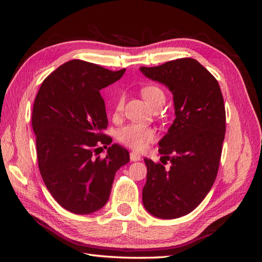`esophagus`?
Segmentation results:
<instances>
[{"mask_svg":"<svg viewBox=\"0 0 262 262\" xmlns=\"http://www.w3.org/2000/svg\"><path fill=\"white\" fill-rule=\"evenodd\" d=\"M129 158H130V161H133V162H136V161L141 160V155L136 153V152H130Z\"/></svg>","mask_w":262,"mask_h":262,"instance_id":"esophagus-1","label":"esophagus"}]
</instances>
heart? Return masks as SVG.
<instances>
[{"instance_id":"b5f03b06","label":"heart","mask_w":262,"mask_h":262,"mask_svg":"<svg viewBox=\"0 0 262 262\" xmlns=\"http://www.w3.org/2000/svg\"><path fill=\"white\" fill-rule=\"evenodd\" d=\"M141 92L143 98L145 99V101L151 108H154L158 104H164L165 102V94L162 89L158 85H146L142 89ZM124 103L125 98L122 96L117 99L115 107L116 115L121 113ZM117 138L125 145L134 148L136 151H142L147 146L148 143H151L155 138V130L151 127L132 124L122 127L117 134Z\"/></svg>"}]
</instances>
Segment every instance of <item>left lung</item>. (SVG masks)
I'll return each instance as SVG.
<instances>
[{"label": "left lung", "mask_w": 262, "mask_h": 262, "mask_svg": "<svg viewBox=\"0 0 262 262\" xmlns=\"http://www.w3.org/2000/svg\"><path fill=\"white\" fill-rule=\"evenodd\" d=\"M140 70L169 88L176 115L159 142L161 162L170 161V168L144 159L143 205L159 219H178L196 208L214 185L225 137L224 99L217 80L193 58Z\"/></svg>", "instance_id": "8db88e82"}]
</instances>
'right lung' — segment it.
I'll return each instance as SVG.
<instances>
[{
    "label": "right lung",
    "mask_w": 262,
    "mask_h": 262,
    "mask_svg": "<svg viewBox=\"0 0 262 262\" xmlns=\"http://www.w3.org/2000/svg\"><path fill=\"white\" fill-rule=\"evenodd\" d=\"M125 71L70 60L43 80L35 99L32 129L39 171L54 199L74 214L101 209L116 172L129 162L127 149L111 145L113 140L103 133L108 119L100 94ZM99 143L110 145L103 159L96 157Z\"/></svg>",
    "instance_id": "1"
}]
</instances>
